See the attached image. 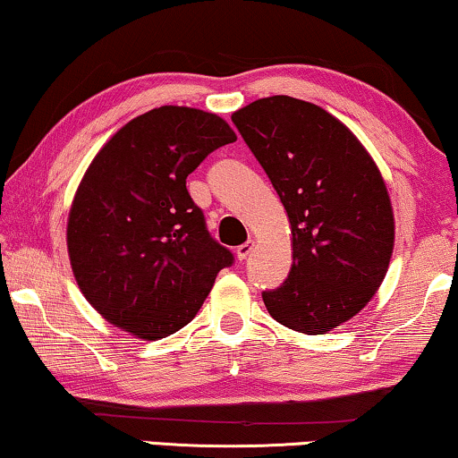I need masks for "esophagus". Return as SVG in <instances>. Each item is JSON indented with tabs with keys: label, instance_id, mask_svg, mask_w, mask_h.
<instances>
[{
	"label": "esophagus",
	"instance_id": "obj_1",
	"mask_svg": "<svg viewBox=\"0 0 458 458\" xmlns=\"http://www.w3.org/2000/svg\"><path fill=\"white\" fill-rule=\"evenodd\" d=\"M250 250H252V242L250 241L241 244V247L236 249V259H238V261H247V257L250 255Z\"/></svg>",
	"mask_w": 458,
	"mask_h": 458
}]
</instances>
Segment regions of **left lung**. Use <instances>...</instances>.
Wrapping results in <instances>:
<instances>
[{"mask_svg": "<svg viewBox=\"0 0 458 458\" xmlns=\"http://www.w3.org/2000/svg\"><path fill=\"white\" fill-rule=\"evenodd\" d=\"M292 228V269L263 292L269 315L306 335L356 317L377 294L394 244L391 197L372 156L312 102L269 97L232 114Z\"/></svg>", "mask_w": 458, "mask_h": 458, "instance_id": "obj_1", "label": "left lung"}]
</instances>
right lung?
Returning <instances> with one entry per match:
<instances>
[{
	"mask_svg": "<svg viewBox=\"0 0 458 458\" xmlns=\"http://www.w3.org/2000/svg\"><path fill=\"white\" fill-rule=\"evenodd\" d=\"M232 141L217 114L170 105L129 121L94 156L72 201L67 252L108 323L146 341L173 335L234 261L187 191V176Z\"/></svg>",
	"mask_w": 458,
	"mask_h": 458,
	"instance_id": "add662e5",
	"label": "right lung"
}]
</instances>
